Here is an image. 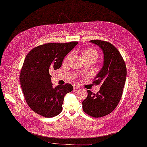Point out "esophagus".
<instances>
[{"label": "esophagus", "instance_id": "34e87169", "mask_svg": "<svg viewBox=\"0 0 147 147\" xmlns=\"http://www.w3.org/2000/svg\"><path fill=\"white\" fill-rule=\"evenodd\" d=\"M73 88H74V89H79L80 88V87L78 85H77V84H74Z\"/></svg>", "mask_w": 147, "mask_h": 147}]
</instances>
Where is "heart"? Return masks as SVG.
Returning <instances> with one entry per match:
<instances>
[{
	"mask_svg": "<svg viewBox=\"0 0 147 147\" xmlns=\"http://www.w3.org/2000/svg\"><path fill=\"white\" fill-rule=\"evenodd\" d=\"M71 55H72V53H69L68 55L65 57V58H64V63H67V62L69 61V58H71ZM90 56H95L97 58L98 56V53L96 50H95L94 49H92V48H88V49H84L83 52V58H86V57H90Z\"/></svg>",
	"mask_w": 147,
	"mask_h": 147,
	"instance_id": "heart-1",
	"label": "heart"
}]
</instances>
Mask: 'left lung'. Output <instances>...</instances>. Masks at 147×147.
Instances as JSON below:
<instances>
[{"label": "left lung", "mask_w": 147, "mask_h": 147, "mask_svg": "<svg viewBox=\"0 0 147 147\" xmlns=\"http://www.w3.org/2000/svg\"><path fill=\"white\" fill-rule=\"evenodd\" d=\"M102 50L104 63L94 79V83L101 84L96 94L88 90V96L82 102L83 110L94 117H101L111 113L120 101L126 79V67L120 53L111 43L92 40Z\"/></svg>", "instance_id": "obj_1"}]
</instances>
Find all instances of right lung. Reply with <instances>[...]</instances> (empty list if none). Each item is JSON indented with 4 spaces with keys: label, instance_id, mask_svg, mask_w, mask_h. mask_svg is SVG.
Segmentation results:
<instances>
[{
    "label": "right lung",
    "instance_id": "add662e5",
    "mask_svg": "<svg viewBox=\"0 0 147 147\" xmlns=\"http://www.w3.org/2000/svg\"><path fill=\"white\" fill-rule=\"evenodd\" d=\"M78 43H46L33 48L27 54L20 80L26 101L36 113L49 118L62 111L64 96L73 88L69 83L53 88L49 73L61 67L64 57Z\"/></svg>",
    "mask_w": 147,
    "mask_h": 147
}]
</instances>
